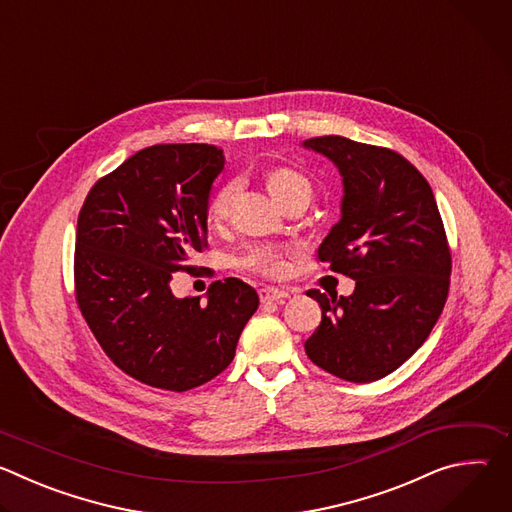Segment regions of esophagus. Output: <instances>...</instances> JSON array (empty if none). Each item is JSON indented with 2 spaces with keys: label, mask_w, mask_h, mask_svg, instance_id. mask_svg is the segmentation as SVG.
<instances>
[{
  "label": "esophagus",
  "mask_w": 512,
  "mask_h": 512,
  "mask_svg": "<svg viewBox=\"0 0 512 512\" xmlns=\"http://www.w3.org/2000/svg\"><path fill=\"white\" fill-rule=\"evenodd\" d=\"M289 298L287 291L283 289H275V287H265V289H259V300L263 304H283L285 300Z\"/></svg>",
  "instance_id": "esophagus-1"
}]
</instances>
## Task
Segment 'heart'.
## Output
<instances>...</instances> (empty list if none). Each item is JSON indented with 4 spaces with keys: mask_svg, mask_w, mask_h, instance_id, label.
Returning <instances> with one entry per match:
<instances>
[{
    "mask_svg": "<svg viewBox=\"0 0 512 512\" xmlns=\"http://www.w3.org/2000/svg\"><path fill=\"white\" fill-rule=\"evenodd\" d=\"M263 182L267 192L271 194V198L281 206L289 200H294L298 196H312V184L310 180L300 174L298 170H291L285 166H275L269 168L263 174ZM237 192V184H227L221 190H218L208 206H206V221L216 227L221 225L225 218L229 216V206L231 200ZM235 265L241 271L253 273V275H263V277H279L285 273L287 269V261L283 251L269 247V245H251L247 247L237 259Z\"/></svg>",
    "mask_w": 512,
    "mask_h": 512,
    "instance_id": "1",
    "label": "heart"
}]
</instances>
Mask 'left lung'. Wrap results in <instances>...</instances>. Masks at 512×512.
I'll use <instances>...</instances> for the list:
<instances>
[{
	"label": "left lung",
	"instance_id": "left-lung-1",
	"mask_svg": "<svg viewBox=\"0 0 512 512\" xmlns=\"http://www.w3.org/2000/svg\"><path fill=\"white\" fill-rule=\"evenodd\" d=\"M302 148L342 176L340 221L318 259L354 279L346 298L308 291L322 322L304 348L338 379L379 381L411 358L444 310L452 257L442 216L427 180L391 150L340 135L306 139Z\"/></svg>",
	"mask_w": 512,
	"mask_h": 512
}]
</instances>
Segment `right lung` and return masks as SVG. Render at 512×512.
I'll use <instances>...</instances> for the list:
<instances>
[{
    "label": "right lung",
    "mask_w": 512,
    "mask_h": 512,
    "mask_svg": "<svg viewBox=\"0 0 512 512\" xmlns=\"http://www.w3.org/2000/svg\"><path fill=\"white\" fill-rule=\"evenodd\" d=\"M225 168L206 143L152 145L99 180L79 214L77 302L107 356L133 379L188 391L221 375L259 308L237 277L206 302L176 298L172 279L206 247V206Z\"/></svg>",
    "instance_id": "obj_1"
}]
</instances>
